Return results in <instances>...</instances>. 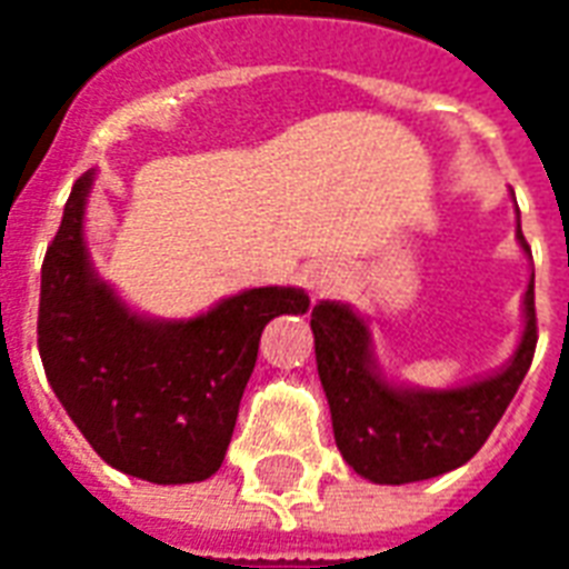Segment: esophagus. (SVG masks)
Returning a JSON list of instances; mask_svg holds the SVG:
<instances>
[{
  "label": "esophagus",
  "mask_w": 569,
  "mask_h": 569,
  "mask_svg": "<svg viewBox=\"0 0 569 569\" xmlns=\"http://www.w3.org/2000/svg\"><path fill=\"white\" fill-rule=\"evenodd\" d=\"M341 280H345V271L335 268V264H313L305 273V286L313 296H329V292H335L341 286Z\"/></svg>",
  "instance_id": "esophagus-1"
}]
</instances>
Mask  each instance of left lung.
<instances>
[{
	"mask_svg": "<svg viewBox=\"0 0 569 569\" xmlns=\"http://www.w3.org/2000/svg\"><path fill=\"white\" fill-rule=\"evenodd\" d=\"M518 243L530 252L521 222ZM310 329L341 457L375 485L423 481L472 460L518 393L537 350L533 280L525 292V332L506 369L451 390L387 381L371 353L369 326L350 305H313Z\"/></svg>",
	"mask_w": 569,
	"mask_h": 569,
	"instance_id": "1",
	"label": "left lung"
}]
</instances>
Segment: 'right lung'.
Returning a JSON list of instances; mask_svg holds the SVG:
<instances>
[{
	"label": "right lung",
	"instance_id": "obj_1",
	"mask_svg": "<svg viewBox=\"0 0 569 569\" xmlns=\"http://www.w3.org/2000/svg\"><path fill=\"white\" fill-rule=\"evenodd\" d=\"M76 179L42 264L39 353L51 390L106 463L154 485H191L224 460L261 329L305 313L296 286H261L191 320H149L93 271Z\"/></svg>",
	"mask_w": 569,
	"mask_h": 569
}]
</instances>
